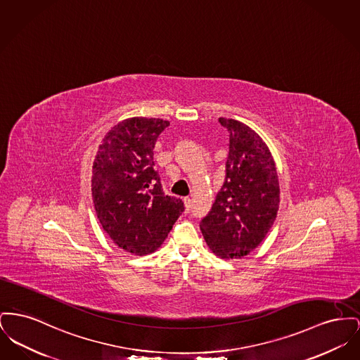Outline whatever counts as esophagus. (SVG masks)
<instances>
[{"mask_svg":"<svg viewBox=\"0 0 360 360\" xmlns=\"http://www.w3.org/2000/svg\"><path fill=\"white\" fill-rule=\"evenodd\" d=\"M184 201H185V207H186V210H188V211H189V210H191V197H185V200H184Z\"/></svg>","mask_w":360,"mask_h":360,"instance_id":"34e87169","label":"esophagus"}]
</instances>
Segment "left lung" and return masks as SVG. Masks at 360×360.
<instances>
[{
	"label": "left lung",
	"instance_id": "left-lung-1",
	"mask_svg": "<svg viewBox=\"0 0 360 360\" xmlns=\"http://www.w3.org/2000/svg\"><path fill=\"white\" fill-rule=\"evenodd\" d=\"M230 133L226 179L200 229L220 258H242L253 252L274 226L280 188L271 150L252 127L227 118Z\"/></svg>",
	"mask_w": 360,
	"mask_h": 360
}]
</instances>
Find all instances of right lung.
I'll return each mask as SVG.
<instances>
[{"label": "right lung", "instance_id": "add662e5", "mask_svg": "<svg viewBox=\"0 0 360 360\" xmlns=\"http://www.w3.org/2000/svg\"><path fill=\"white\" fill-rule=\"evenodd\" d=\"M160 118H127L108 130L92 166V200L112 242L127 253H153L185 207L166 195L155 169L153 148L169 127Z\"/></svg>", "mask_w": 360, "mask_h": 360}]
</instances>
